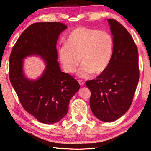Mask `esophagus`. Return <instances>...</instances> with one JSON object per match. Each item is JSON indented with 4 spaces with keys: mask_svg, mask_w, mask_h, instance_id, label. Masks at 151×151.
<instances>
[{
    "mask_svg": "<svg viewBox=\"0 0 151 151\" xmlns=\"http://www.w3.org/2000/svg\"><path fill=\"white\" fill-rule=\"evenodd\" d=\"M78 83L82 86H84V82L83 81H82V80H78Z\"/></svg>",
    "mask_w": 151,
    "mask_h": 151,
    "instance_id": "obj_1",
    "label": "esophagus"
}]
</instances>
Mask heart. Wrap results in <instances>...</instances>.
<instances>
[{
	"mask_svg": "<svg viewBox=\"0 0 151 151\" xmlns=\"http://www.w3.org/2000/svg\"><path fill=\"white\" fill-rule=\"evenodd\" d=\"M113 50L114 40L108 32L80 27L68 35L67 45L59 47V56L63 67L68 73L75 72L81 60L83 64L77 75L88 78L93 73L99 75L106 69Z\"/></svg>",
	"mask_w": 151,
	"mask_h": 151,
	"instance_id": "obj_1",
	"label": "heart"
}]
</instances>
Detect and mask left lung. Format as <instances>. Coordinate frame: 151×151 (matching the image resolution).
Returning a JSON list of instances; mask_svg holds the SVG:
<instances>
[{
  "label": "left lung",
  "mask_w": 151,
  "mask_h": 151,
  "mask_svg": "<svg viewBox=\"0 0 151 151\" xmlns=\"http://www.w3.org/2000/svg\"><path fill=\"white\" fill-rule=\"evenodd\" d=\"M114 40L111 61L103 73L86 82L90 109L102 122L116 121L130 108L139 80V55L133 37L114 19H107Z\"/></svg>",
  "instance_id": "obj_1"
}]
</instances>
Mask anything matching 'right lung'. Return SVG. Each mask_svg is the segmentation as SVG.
<instances>
[{"label": "right lung", "mask_w": 151, "mask_h": 151, "mask_svg": "<svg viewBox=\"0 0 151 151\" xmlns=\"http://www.w3.org/2000/svg\"><path fill=\"white\" fill-rule=\"evenodd\" d=\"M67 28L57 22H37L24 31L12 48L9 77L20 103L26 111L41 123L53 124L67 114L70 100L80 89L72 76L62 72L56 48L59 35ZM36 56L46 67L39 78L27 77L24 59Z\"/></svg>", "instance_id": "obj_1"}]
</instances>
